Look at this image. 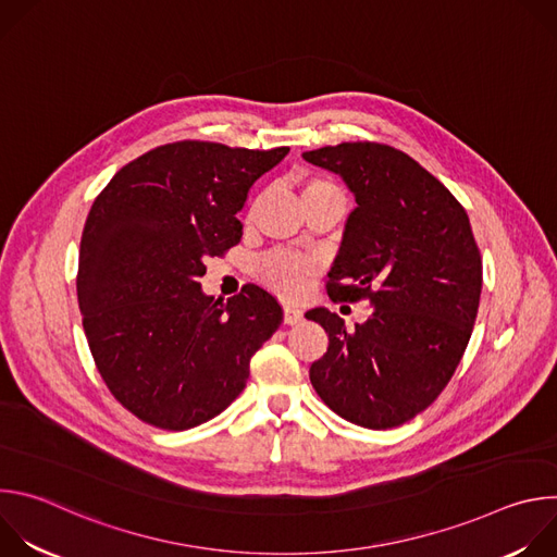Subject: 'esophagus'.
<instances>
[{"instance_id": "obj_1", "label": "esophagus", "mask_w": 557, "mask_h": 557, "mask_svg": "<svg viewBox=\"0 0 557 557\" xmlns=\"http://www.w3.org/2000/svg\"><path fill=\"white\" fill-rule=\"evenodd\" d=\"M301 317H304V312L297 306H293V304L284 306V324H299Z\"/></svg>"}]
</instances>
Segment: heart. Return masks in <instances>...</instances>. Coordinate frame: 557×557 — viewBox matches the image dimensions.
Returning <instances> with one entry per match:
<instances>
[{
  "label": "heart",
  "instance_id": "1",
  "mask_svg": "<svg viewBox=\"0 0 557 557\" xmlns=\"http://www.w3.org/2000/svg\"><path fill=\"white\" fill-rule=\"evenodd\" d=\"M326 191L339 194V189L324 178H308L301 187L304 198L312 194H326ZM312 269H314L312 262L306 258H299L293 253H271L260 262L258 273L277 293L286 297H299L310 286Z\"/></svg>",
  "mask_w": 557,
  "mask_h": 557
}]
</instances>
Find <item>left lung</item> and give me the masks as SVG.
Wrapping results in <instances>:
<instances>
[{
	"label": "left lung",
	"mask_w": 557,
	"mask_h": 557,
	"mask_svg": "<svg viewBox=\"0 0 557 557\" xmlns=\"http://www.w3.org/2000/svg\"><path fill=\"white\" fill-rule=\"evenodd\" d=\"M301 156L342 176L357 202L329 295L368 297L374 308L355 329L329 308L306 312L329 333L310 383L342 419L396 428L436 399L471 337L483 262L469 218L443 183L389 145L342 143Z\"/></svg>",
	"instance_id": "obj_1"
}]
</instances>
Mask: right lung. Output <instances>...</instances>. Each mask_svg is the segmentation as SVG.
I'll list each match as a JSON object with an SVG mask.
<instances>
[{
    "label": "right lung",
    "instance_id": "obj_1",
    "mask_svg": "<svg viewBox=\"0 0 557 557\" xmlns=\"http://www.w3.org/2000/svg\"><path fill=\"white\" fill-rule=\"evenodd\" d=\"M288 153L181 140L127 163L95 200L76 295L97 368L116 401L161 430L218 417L282 324L256 284L224 304L202 293L205 260L243 237L251 187Z\"/></svg>",
    "mask_w": 557,
    "mask_h": 557
}]
</instances>
